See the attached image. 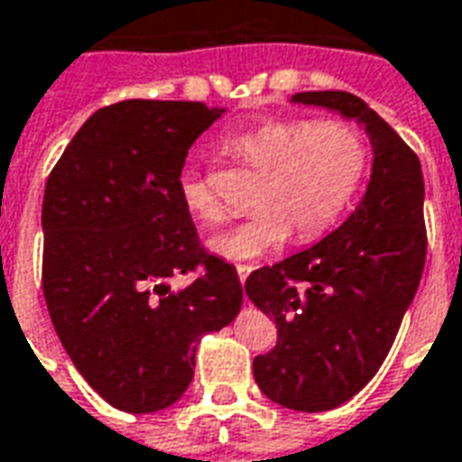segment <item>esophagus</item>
<instances>
[{"instance_id": "obj_1", "label": "esophagus", "mask_w": 462, "mask_h": 462, "mask_svg": "<svg viewBox=\"0 0 462 462\" xmlns=\"http://www.w3.org/2000/svg\"><path fill=\"white\" fill-rule=\"evenodd\" d=\"M252 270H254L252 264H237V277H240L242 284H245V280L250 277V272H252Z\"/></svg>"}]
</instances>
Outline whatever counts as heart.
Here are the masks:
<instances>
[{
    "instance_id": "b5f03b06",
    "label": "heart",
    "mask_w": 462,
    "mask_h": 462,
    "mask_svg": "<svg viewBox=\"0 0 462 462\" xmlns=\"http://www.w3.org/2000/svg\"><path fill=\"white\" fill-rule=\"evenodd\" d=\"M227 148L262 172L257 212L210 240L215 254L235 262L277 250L291 230L297 240L329 230L366 168V141L344 121H262L227 135ZM180 198L198 220H225L222 202L200 172H182Z\"/></svg>"
}]
</instances>
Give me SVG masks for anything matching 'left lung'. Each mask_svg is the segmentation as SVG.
I'll list each match as a JSON object with an SVG mask.
<instances>
[{
	"mask_svg": "<svg viewBox=\"0 0 462 462\" xmlns=\"http://www.w3.org/2000/svg\"><path fill=\"white\" fill-rule=\"evenodd\" d=\"M291 101L324 106L366 128L374 168L348 220L310 250L245 282L247 297L277 324V346L254 358L264 396L317 413L356 396L388 356L426 264L423 172L403 138L358 96L304 91Z\"/></svg>",
	"mask_w": 462,
	"mask_h": 462,
	"instance_id": "left-lung-1",
	"label": "left lung"
}]
</instances>
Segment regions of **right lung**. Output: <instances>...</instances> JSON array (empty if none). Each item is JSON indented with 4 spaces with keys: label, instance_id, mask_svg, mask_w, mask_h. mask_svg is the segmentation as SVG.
Masks as SVG:
<instances>
[{
    "label": "right lung",
    "instance_id": "right-lung-1",
    "mask_svg": "<svg viewBox=\"0 0 462 462\" xmlns=\"http://www.w3.org/2000/svg\"><path fill=\"white\" fill-rule=\"evenodd\" d=\"M222 108L131 98L96 111L49 172L42 287L79 374L118 411L190 386L198 341L242 307L237 270L202 250L180 198L190 145ZM192 273L188 285L175 279Z\"/></svg>",
    "mask_w": 462,
    "mask_h": 462
}]
</instances>
